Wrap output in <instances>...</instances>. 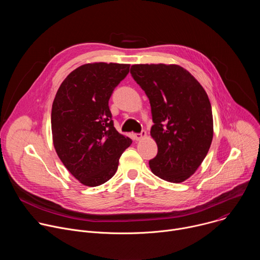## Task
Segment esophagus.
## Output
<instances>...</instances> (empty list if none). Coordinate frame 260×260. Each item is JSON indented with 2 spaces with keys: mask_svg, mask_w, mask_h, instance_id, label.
Listing matches in <instances>:
<instances>
[{
  "mask_svg": "<svg viewBox=\"0 0 260 260\" xmlns=\"http://www.w3.org/2000/svg\"><path fill=\"white\" fill-rule=\"evenodd\" d=\"M145 137H146V131H144V129H142L141 133H137V134L134 135V139H135L136 141H140L141 139H143V138H145Z\"/></svg>",
  "mask_w": 260,
  "mask_h": 260,
  "instance_id": "34e87169",
  "label": "esophagus"
}]
</instances>
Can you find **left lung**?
Listing matches in <instances>:
<instances>
[{
	"instance_id": "8db88e82",
	"label": "left lung",
	"mask_w": 260,
	"mask_h": 260,
	"mask_svg": "<svg viewBox=\"0 0 260 260\" xmlns=\"http://www.w3.org/2000/svg\"><path fill=\"white\" fill-rule=\"evenodd\" d=\"M131 74L151 106L150 134L157 144V155L149 160L151 172L168 182H183L201 166L212 143L208 94L177 64H134Z\"/></svg>"
}]
</instances>
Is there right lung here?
Returning a JSON list of instances; mask_svg holds the SVG:
<instances>
[{"label":"right lung","instance_id":"obj_1","mask_svg":"<svg viewBox=\"0 0 260 260\" xmlns=\"http://www.w3.org/2000/svg\"><path fill=\"white\" fill-rule=\"evenodd\" d=\"M129 72V64L95 62L80 66L60 84L52 104L55 151L68 171L86 186L112 178L132 144L114 127L109 100Z\"/></svg>","mask_w":260,"mask_h":260}]
</instances>
